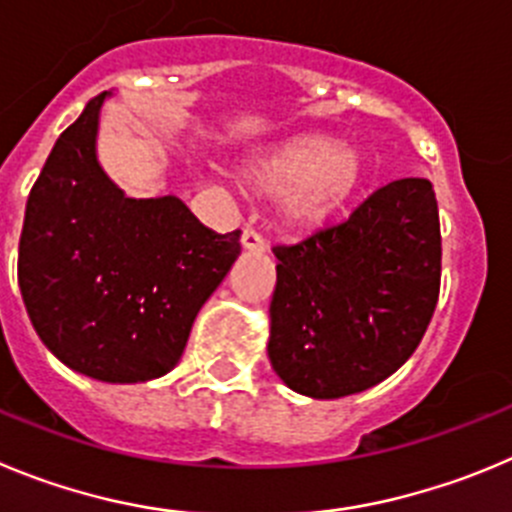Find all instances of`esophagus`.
I'll list each match as a JSON object with an SVG mask.
<instances>
[{"instance_id":"1","label":"esophagus","mask_w":512,"mask_h":512,"mask_svg":"<svg viewBox=\"0 0 512 512\" xmlns=\"http://www.w3.org/2000/svg\"><path fill=\"white\" fill-rule=\"evenodd\" d=\"M242 247H245L247 252H265V240H262L255 229H245V232H242Z\"/></svg>"}]
</instances>
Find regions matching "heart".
Segmentation results:
<instances>
[{"label": "heart", "mask_w": 512, "mask_h": 512, "mask_svg": "<svg viewBox=\"0 0 512 512\" xmlns=\"http://www.w3.org/2000/svg\"><path fill=\"white\" fill-rule=\"evenodd\" d=\"M364 156L328 136H298L267 151L247 169V184L278 197L280 214L295 229H318L346 212L364 184Z\"/></svg>", "instance_id": "1"}]
</instances>
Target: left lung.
I'll use <instances>...</instances> for the list:
<instances>
[{"label": "left lung", "instance_id": "8db88e82", "mask_svg": "<svg viewBox=\"0 0 512 512\" xmlns=\"http://www.w3.org/2000/svg\"><path fill=\"white\" fill-rule=\"evenodd\" d=\"M267 356L293 391L341 399L417 351L439 298L442 237L427 179L381 186L346 222L272 247Z\"/></svg>", "mask_w": 512, "mask_h": 512}]
</instances>
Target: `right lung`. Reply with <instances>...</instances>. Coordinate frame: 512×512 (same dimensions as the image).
Listing matches in <instances>:
<instances>
[{"instance_id": "obj_1", "label": "right lung", "mask_w": 512, "mask_h": 512, "mask_svg": "<svg viewBox=\"0 0 512 512\" xmlns=\"http://www.w3.org/2000/svg\"><path fill=\"white\" fill-rule=\"evenodd\" d=\"M100 93L60 133L37 176L17 278L47 348L78 374L138 384L179 364L194 318L240 257L181 199H133L95 154Z\"/></svg>"}]
</instances>
